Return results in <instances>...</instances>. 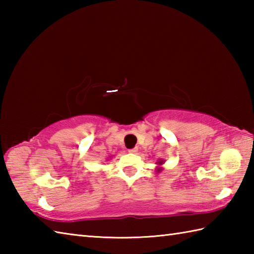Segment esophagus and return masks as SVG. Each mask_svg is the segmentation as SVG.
<instances>
[{"label": "esophagus", "mask_w": 254, "mask_h": 254, "mask_svg": "<svg viewBox=\"0 0 254 254\" xmlns=\"http://www.w3.org/2000/svg\"><path fill=\"white\" fill-rule=\"evenodd\" d=\"M137 147H134V148H131V149H128V153H131V154H135V153H137Z\"/></svg>", "instance_id": "1"}]
</instances>
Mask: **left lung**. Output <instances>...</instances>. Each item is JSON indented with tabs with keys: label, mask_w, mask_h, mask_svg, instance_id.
Returning <instances> with one entry per match:
<instances>
[{
	"label": "left lung",
	"mask_w": 254,
	"mask_h": 254,
	"mask_svg": "<svg viewBox=\"0 0 254 254\" xmlns=\"http://www.w3.org/2000/svg\"><path fill=\"white\" fill-rule=\"evenodd\" d=\"M164 163H165V161H164V160H163V159H161V160H159V161H157V165H159V166H161V165H163V164H164ZM156 170H157V171H158V172H160V171H161V170H163V169H161V168H160V167H157V169H156Z\"/></svg>",
	"instance_id": "8db88e82"
}]
</instances>
